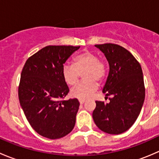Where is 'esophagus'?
<instances>
[{
    "label": "esophagus",
    "instance_id": "esophagus-1",
    "mask_svg": "<svg viewBox=\"0 0 159 159\" xmlns=\"http://www.w3.org/2000/svg\"><path fill=\"white\" fill-rule=\"evenodd\" d=\"M84 102H85V100H84V99H81V100H79V103L81 104V105H83Z\"/></svg>",
    "mask_w": 159,
    "mask_h": 159
}]
</instances>
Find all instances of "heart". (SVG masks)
Masks as SVG:
<instances>
[{
  "mask_svg": "<svg viewBox=\"0 0 159 159\" xmlns=\"http://www.w3.org/2000/svg\"><path fill=\"white\" fill-rule=\"evenodd\" d=\"M83 74L84 81L79 83L70 90L71 97L81 100L89 98L97 91L98 83L102 81L107 74L106 64L98 59L96 54L86 51L77 54L74 64H65L62 67L61 74L65 82L74 85L78 82L81 74Z\"/></svg>",
  "mask_w": 159,
  "mask_h": 159,
  "instance_id": "heart-1",
  "label": "heart"
}]
</instances>
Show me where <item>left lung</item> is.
I'll use <instances>...</instances> for the list:
<instances>
[{"instance_id": "8db88e82", "label": "left lung", "mask_w": 159, "mask_h": 159, "mask_svg": "<svg viewBox=\"0 0 159 159\" xmlns=\"http://www.w3.org/2000/svg\"><path fill=\"white\" fill-rule=\"evenodd\" d=\"M105 54L109 72L102 92L110 102L96 101L92 114L94 123L104 132L118 134L132 126L145 101V84L142 67L134 56L121 46L96 44Z\"/></svg>"}]
</instances>
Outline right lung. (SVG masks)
Returning <instances> with one entry per match:
<instances>
[{"label": "right lung", "mask_w": 159, "mask_h": 159, "mask_svg": "<svg viewBox=\"0 0 159 159\" xmlns=\"http://www.w3.org/2000/svg\"><path fill=\"white\" fill-rule=\"evenodd\" d=\"M80 47L47 46L27 60L20 75L18 98L30 126L50 139H61L75 127L77 98L61 100L69 91L62 77L64 64Z\"/></svg>", "instance_id": "obj_1"}]
</instances>
